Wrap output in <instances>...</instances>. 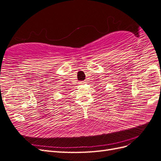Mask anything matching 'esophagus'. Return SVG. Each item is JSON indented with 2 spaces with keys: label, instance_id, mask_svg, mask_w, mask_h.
<instances>
[{
  "label": "esophagus",
  "instance_id": "34e87169",
  "mask_svg": "<svg viewBox=\"0 0 161 161\" xmlns=\"http://www.w3.org/2000/svg\"><path fill=\"white\" fill-rule=\"evenodd\" d=\"M85 81H80L79 82V84H80V85H83V84H85Z\"/></svg>",
  "mask_w": 161,
  "mask_h": 161
}]
</instances>
